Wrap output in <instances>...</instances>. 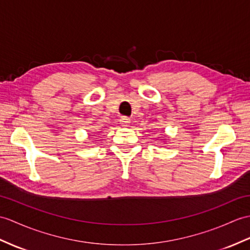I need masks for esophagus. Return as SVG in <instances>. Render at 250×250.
Instances as JSON below:
<instances>
[{
    "instance_id": "1",
    "label": "esophagus",
    "mask_w": 250,
    "mask_h": 250,
    "mask_svg": "<svg viewBox=\"0 0 250 250\" xmlns=\"http://www.w3.org/2000/svg\"><path fill=\"white\" fill-rule=\"evenodd\" d=\"M120 125L123 126H127L131 123V119L129 117H126V116H123V117H120Z\"/></svg>"
}]
</instances>
